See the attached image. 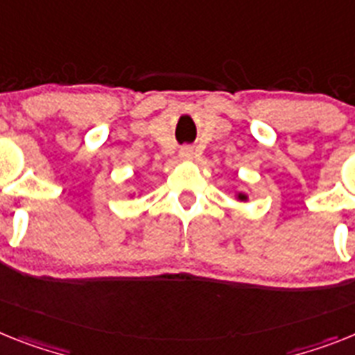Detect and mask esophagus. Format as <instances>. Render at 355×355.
<instances>
[{
    "mask_svg": "<svg viewBox=\"0 0 355 355\" xmlns=\"http://www.w3.org/2000/svg\"><path fill=\"white\" fill-rule=\"evenodd\" d=\"M178 155H180V159L189 160L193 157V150H191V148H189V146H184V148H180Z\"/></svg>",
    "mask_w": 355,
    "mask_h": 355,
    "instance_id": "obj_1",
    "label": "esophagus"
}]
</instances>
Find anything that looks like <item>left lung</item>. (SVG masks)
<instances>
[{
    "mask_svg": "<svg viewBox=\"0 0 355 355\" xmlns=\"http://www.w3.org/2000/svg\"><path fill=\"white\" fill-rule=\"evenodd\" d=\"M236 198H238V200L245 202V200H247V195H243V193H238V195H236Z\"/></svg>",
    "mask_w": 355,
    "mask_h": 355,
    "instance_id": "1",
    "label": "left lung"
}]
</instances>
